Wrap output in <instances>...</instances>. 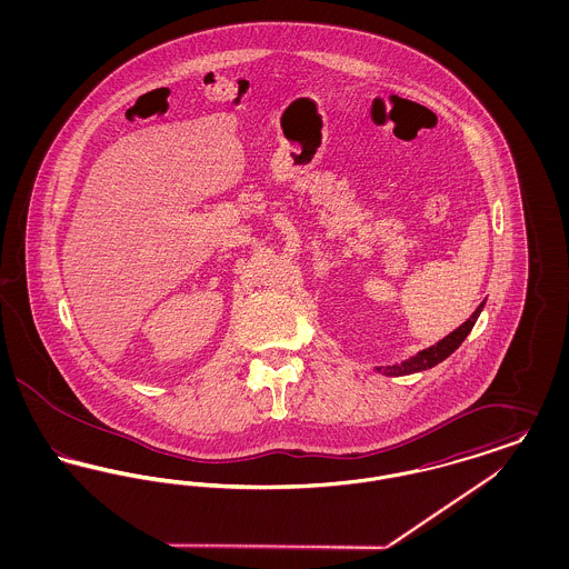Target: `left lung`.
<instances>
[{
	"label": "left lung",
	"instance_id": "8db88e82",
	"mask_svg": "<svg viewBox=\"0 0 569 569\" xmlns=\"http://www.w3.org/2000/svg\"><path fill=\"white\" fill-rule=\"evenodd\" d=\"M485 305H487V300H485V302H480V307L471 313V318H469L467 322H462L457 330H452L448 337H443L441 341H437V343L431 346V348H427V350H422V352H418L416 356L407 358V360H403L401 365L376 367V371L381 373V376H388V378H401V376H411V373L427 371V369H431L435 365L443 362V360H446L450 353L455 352V350L459 348L460 343L465 341V337L471 332V328H473V325L478 322V318H480V313H482Z\"/></svg>",
	"mask_w": 569,
	"mask_h": 569
}]
</instances>
